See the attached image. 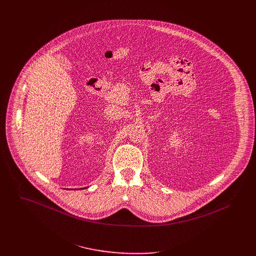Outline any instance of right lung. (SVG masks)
<instances>
[{
    "label": "right lung",
    "mask_w": 256,
    "mask_h": 256,
    "mask_svg": "<svg viewBox=\"0 0 256 256\" xmlns=\"http://www.w3.org/2000/svg\"><path fill=\"white\" fill-rule=\"evenodd\" d=\"M84 188H86V187H84Z\"/></svg>",
    "instance_id": "right-lung-1"
}]
</instances>
